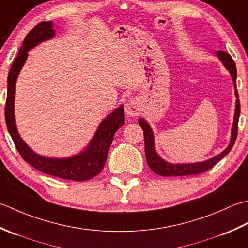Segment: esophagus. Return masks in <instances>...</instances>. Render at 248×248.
I'll list each match as a JSON object with an SVG mask.
<instances>
[{
	"mask_svg": "<svg viewBox=\"0 0 248 248\" xmlns=\"http://www.w3.org/2000/svg\"><path fill=\"white\" fill-rule=\"evenodd\" d=\"M140 103L137 98H130L125 105V112L130 118H135L140 114Z\"/></svg>",
	"mask_w": 248,
	"mask_h": 248,
	"instance_id": "esophagus-1",
	"label": "esophagus"
}]
</instances>
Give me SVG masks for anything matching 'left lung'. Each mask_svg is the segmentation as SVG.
Returning a JSON list of instances; mask_svg holds the SVG:
<instances>
[{
  "label": "left lung",
  "instance_id": "obj_1",
  "mask_svg": "<svg viewBox=\"0 0 248 248\" xmlns=\"http://www.w3.org/2000/svg\"><path fill=\"white\" fill-rule=\"evenodd\" d=\"M216 55L220 59L221 62L225 65V67L229 70V73L232 77V80L234 82V88H235V96H236V104H235V113H234V121H233V126H232V133H231V140L224 152H221L215 157L208 159L205 161H202V163H196V164H169L161 159L157 153L155 152V146H154V138H153V133L152 129L149 126V124L145 122L143 119H139V125L143 130L144 135V150H145V157H146V163H148L151 170L158 175L163 176H182V175H193V174H199L203 173L205 171L210 170L211 168L218 163V161L228 154L232 146H233L236 136H237V128H239V117H240V99H239V93H237L236 90V67L233 59L231 58L229 53L225 51H219L216 52Z\"/></svg>",
  "mask_w": 248,
  "mask_h": 248
}]
</instances>
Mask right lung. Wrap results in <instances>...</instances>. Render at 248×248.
<instances>
[{
	"instance_id": "add662e5",
	"label": "right lung",
	"mask_w": 248,
	"mask_h": 248,
	"mask_svg": "<svg viewBox=\"0 0 248 248\" xmlns=\"http://www.w3.org/2000/svg\"><path fill=\"white\" fill-rule=\"evenodd\" d=\"M54 33L52 22H40L35 25L31 32L25 36L17 58L15 59L8 73L5 122H6L8 133L11 134L19 154L35 169L61 179L77 182L87 181L97 175L104 168L115 131L125 123L123 106H120L117 110L113 111L109 117L100 123L93 140L91 141L88 149L84 152L69 158H47L34 153L20 138L16 123H15L14 103L16 81L20 69L27 60L28 51L43 40L53 37Z\"/></svg>"
}]
</instances>
